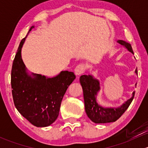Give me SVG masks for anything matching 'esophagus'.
<instances>
[{"mask_svg": "<svg viewBox=\"0 0 148 148\" xmlns=\"http://www.w3.org/2000/svg\"><path fill=\"white\" fill-rule=\"evenodd\" d=\"M86 66L84 64H80L76 66L75 69H74V73H75L76 75L79 76L84 73V71H86Z\"/></svg>", "mask_w": 148, "mask_h": 148, "instance_id": "esophagus-1", "label": "esophagus"}]
</instances>
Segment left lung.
<instances>
[{"instance_id": "left-lung-1", "label": "left lung", "mask_w": 148, "mask_h": 148, "mask_svg": "<svg viewBox=\"0 0 148 148\" xmlns=\"http://www.w3.org/2000/svg\"><path fill=\"white\" fill-rule=\"evenodd\" d=\"M117 42L127 48L129 51L134 54L132 46L129 43L122 40H119ZM135 73L138 74L137 69L135 70ZM79 81L83 89L85 111L88 117L95 123H108V122H115L129 107L135 96V92H134L132 93V97L118 108H114V107L104 108L102 106L99 105L97 102L96 96L97 92L100 89L99 81L94 78L92 75H86V74L80 77Z\"/></svg>"}]
</instances>
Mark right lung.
<instances>
[{
	"mask_svg": "<svg viewBox=\"0 0 148 148\" xmlns=\"http://www.w3.org/2000/svg\"><path fill=\"white\" fill-rule=\"evenodd\" d=\"M26 38L21 41L12 66L13 102L21 114L33 125L47 127L57 119L64 95L76 76L68 71H61L52 78L41 74L29 75L21 58V48Z\"/></svg>",
	"mask_w": 148,
	"mask_h": 148,
	"instance_id": "1",
	"label": "right lung"
}]
</instances>
